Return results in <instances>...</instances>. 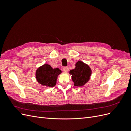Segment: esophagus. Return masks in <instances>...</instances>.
I'll use <instances>...</instances> for the list:
<instances>
[{
    "instance_id": "esophagus-1",
    "label": "esophagus",
    "mask_w": 131,
    "mask_h": 131,
    "mask_svg": "<svg viewBox=\"0 0 131 131\" xmlns=\"http://www.w3.org/2000/svg\"><path fill=\"white\" fill-rule=\"evenodd\" d=\"M63 70H64L65 72H68V71H69V68H68V67H64V68H63Z\"/></svg>"
}]
</instances>
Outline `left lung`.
<instances>
[{"instance_id":"8db88e82","label":"left lung","mask_w":131,"mask_h":131,"mask_svg":"<svg viewBox=\"0 0 131 131\" xmlns=\"http://www.w3.org/2000/svg\"><path fill=\"white\" fill-rule=\"evenodd\" d=\"M69 74L72 75L74 86H83L90 80L92 70L88 64L79 61L75 64V68L70 70Z\"/></svg>"}]
</instances>
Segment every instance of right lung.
<instances>
[{
    "instance_id": "add662e5",
    "label": "right lung",
    "mask_w": 131,
    "mask_h": 131,
    "mask_svg": "<svg viewBox=\"0 0 131 131\" xmlns=\"http://www.w3.org/2000/svg\"><path fill=\"white\" fill-rule=\"evenodd\" d=\"M61 73V70L58 68L53 69L50 65L44 64L37 69L35 77L41 85L52 88L56 85L58 76Z\"/></svg>"
}]
</instances>
